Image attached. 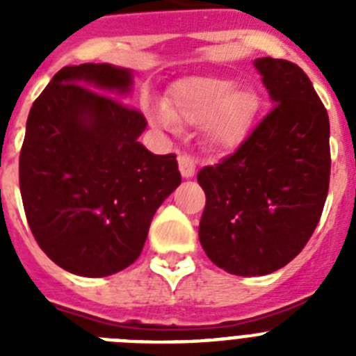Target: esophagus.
<instances>
[{
    "instance_id": "1",
    "label": "esophagus",
    "mask_w": 356,
    "mask_h": 356,
    "mask_svg": "<svg viewBox=\"0 0 356 356\" xmlns=\"http://www.w3.org/2000/svg\"><path fill=\"white\" fill-rule=\"evenodd\" d=\"M178 165L184 178H193L196 175V160L188 155H178Z\"/></svg>"
}]
</instances>
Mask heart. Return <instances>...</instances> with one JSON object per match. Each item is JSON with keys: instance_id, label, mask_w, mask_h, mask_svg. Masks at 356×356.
Masks as SVG:
<instances>
[{"instance_id": "1", "label": "heart", "mask_w": 356, "mask_h": 356, "mask_svg": "<svg viewBox=\"0 0 356 356\" xmlns=\"http://www.w3.org/2000/svg\"><path fill=\"white\" fill-rule=\"evenodd\" d=\"M260 99L250 87L225 76H191L176 81L168 106L156 110L163 127H200L213 151L228 153L248 139Z\"/></svg>"}]
</instances>
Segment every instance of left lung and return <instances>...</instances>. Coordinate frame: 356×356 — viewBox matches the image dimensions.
Here are the masks:
<instances>
[{
  "mask_svg": "<svg viewBox=\"0 0 356 356\" xmlns=\"http://www.w3.org/2000/svg\"><path fill=\"white\" fill-rule=\"evenodd\" d=\"M273 110L234 155L197 172L207 194L200 242L229 275L287 266L312 237L330 185V121L303 69L253 62Z\"/></svg>",
  "mask_w": 356,
  "mask_h": 356,
  "instance_id": "1",
  "label": "left lung"
}]
</instances>
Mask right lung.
Returning <instances> with one entry per match:
<instances>
[{"label": "right lung", "mask_w": 356, "mask_h": 356, "mask_svg": "<svg viewBox=\"0 0 356 356\" xmlns=\"http://www.w3.org/2000/svg\"><path fill=\"white\" fill-rule=\"evenodd\" d=\"M134 72L65 65L31 106L19 187L40 250L65 271L102 278L134 264L151 219L181 184L176 155L139 143L140 112L124 105Z\"/></svg>", "instance_id": "obj_1"}]
</instances>
